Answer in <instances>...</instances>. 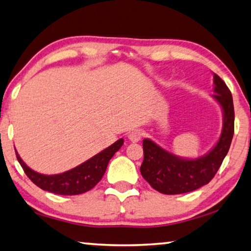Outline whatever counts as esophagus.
Segmentation results:
<instances>
[{
    "label": "esophagus",
    "mask_w": 251,
    "mask_h": 251,
    "mask_svg": "<svg viewBox=\"0 0 251 251\" xmlns=\"http://www.w3.org/2000/svg\"><path fill=\"white\" fill-rule=\"evenodd\" d=\"M143 137V133L142 130H138V129H135V130H131L129 135H128V139L131 143H137L142 139Z\"/></svg>",
    "instance_id": "1"
}]
</instances>
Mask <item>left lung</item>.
Listing matches in <instances>:
<instances>
[{"mask_svg":"<svg viewBox=\"0 0 251 251\" xmlns=\"http://www.w3.org/2000/svg\"><path fill=\"white\" fill-rule=\"evenodd\" d=\"M212 97L223 109V129L218 142L207 154L198 158H182L157 145L150 138L143 141L144 160L141 174L157 192L178 195L193 192L207 185L222 165L230 147L235 124L231 93L226 83L214 74Z\"/></svg>","mask_w":251,"mask_h":251,"instance_id":"1","label":"left lung"}]
</instances>
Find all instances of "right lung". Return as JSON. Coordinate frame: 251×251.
<instances>
[{
  "instance_id": "add662e5",
  "label": "right lung",
  "mask_w": 251,
  "mask_h": 251,
  "mask_svg": "<svg viewBox=\"0 0 251 251\" xmlns=\"http://www.w3.org/2000/svg\"><path fill=\"white\" fill-rule=\"evenodd\" d=\"M123 144H124V139H118L109 147L84 161L83 164L70 171L55 174V175H44V174L33 171L24 163L16 151L15 154L21 166L24 169V173L41 189L53 194L71 196V195L86 193L96 186L97 182L104 176L108 161L120 150Z\"/></svg>"
}]
</instances>
